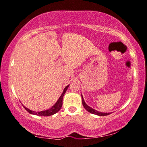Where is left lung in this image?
<instances>
[{
  "mask_svg": "<svg viewBox=\"0 0 147 147\" xmlns=\"http://www.w3.org/2000/svg\"><path fill=\"white\" fill-rule=\"evenodd\" d=\"M82 104H83L84 108H85V109L87 110L88 112H90V113H92L93 114H96V115H98V116H107V115H109V114H111V112H110V113H104V112H100L97 111V110H96L95 109H93V108L90 107L89 106L86 104L85 101H84L82 94Z\"/></svg>",
  "mask_w": 147,
  "mask_h": 147,
  "instance_id": "1",
  "label": "left lung"
}]
</instances>
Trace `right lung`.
I'll list each match as a JSON object with an SVG mask.
<instances>
[{
	"label": "right lung",
	"mask_w": 147,
	"mask_h": 147,
	"mask_svg": "<svg viewBox=\"0 0 147 147\" xmlns=\"http://www.w3.org/2000/svg\"><path fill=\"white\" fill-rule=\"evenodd\" d=\"M69 85H68L66 86V87L64 88L63 91V93L61 94V96H60L59 99L57 101V102L54 104V105L52 106L51 108H49L48 110H43V111H41V112H35V111H33V110H29V108H26L25 106H24L23 105V107L25 108V109L27 110L28 112H29L30 114H34V115H37V116H51V115H53V114H55V113H57L58 111H59V110L61 109V106H62V104H63V96L65 93L67 91L68 87H69Z\"/></svg>",
	"instance_id": "1"
}]
</instances>
